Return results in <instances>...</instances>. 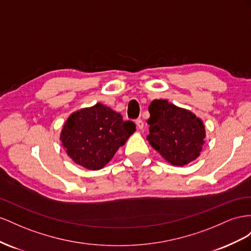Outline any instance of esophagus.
<instances>
[{
    "instance_id": "34e87169",
    "label": "esophagus",
    "mask_w": 251,
    "mask_h": 251,
    "mask_svg": "<svg viewBox=\"0 0 251 251\" xmlns=\"http://www.w3.org/2000/svg\"><path fill=\"white\" fill-rule=\"evenodd\" d=\"M135 124H137V127L140 130H143V128H144V122H143L141 119H139L135 121Z\"/></svg>"
}]
</instances>
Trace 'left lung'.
<instances>
[{
	"label": "left lung",
	"instance_id": "8db88e82",
	"mask_svg": "<svg viewBox=\"0 0 251 251\" xmlns=\"http://www.w3.org/2000/svg\"><path fill=\"white\" fill-rule=\"evenodd\" d=\"M147 140L174 166H184L198 159L205 143V126L191 111L167 100H153L148 107Z\"/></svg>",
	"mask_w": 251,
	"mask_h": 251
}]
</instances>
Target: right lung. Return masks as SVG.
<instances>
[{"mask_svg":"<svg viewBox=\"0 0 251 251\" xmlns=\"http://www.w3.org/2000/svg\"><path fill=\"white\" fill-rule=\"evenodd\" d=\"M135 131L131 121L98 103L71 113L60 134L63 147L77 165L102 169Z\"/></svg>","mask_w":251,"mask_h":251,"instance_id":"obj_1","label":"right lung"}]
</instances>
